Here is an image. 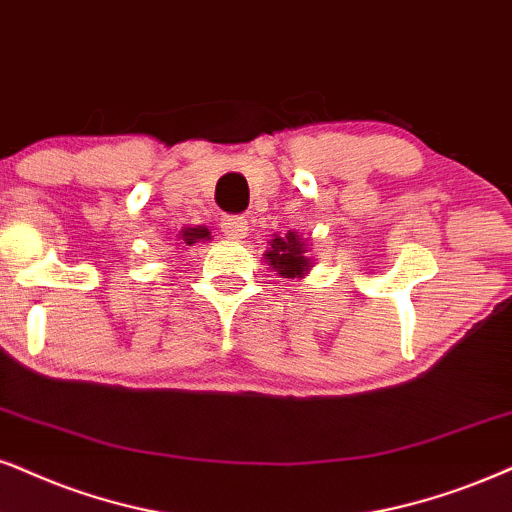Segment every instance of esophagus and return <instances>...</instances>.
<instances>
[{
	"mask_svg": "<svg viewBox=\"0 0 512 512\" xmlns=\"http://www.w3.org/2000/svg\"><path fill=\"white\" fill-rule=\"evenodd\" d=\"M219 226H222V234L226 238H234V241H241L248 234V219L245 217H224Z\"/></svg>",
	"mask_w": 512,
	"mask_h": 512,
	"instance_id": "obj_1",
	"label": "esophagus"
}]
</instances>
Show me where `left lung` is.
Listing matches in <instances>:
<instances>
[{
  "label": "left lung",
  "mask_w": 512,
  "mask_h": 512,
  "mask_svg": "<svg viewBox=\"0 0 512 512\" xmlns=\"http://www.w3.org/2000/svg\"><path fill=\"white\" fill-rule=\"evenodd\" d=\"M264 260L271 271L283 278H304L314 267V260L309 257V241L295 229L283 236L274 234V238H269V250L264 252Z\"/></svg>",
  "instance_id": "1"
}]
</instances>
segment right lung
<instances>
[{"instance_id": "add662e5", "label": "right lung", "mask_w": 512, "mask_h": 512, "mask_svg": "<svg viewBox=\"0 0 512 512\" xmlns=\"http://www.w3.org/2000/svg\"><path fill=\"white\" fill-rule=\"evenodd\" d=\"M210 229L208 226H184L179 231V241L184 245H193V243H205L210 241ZM179 245V243H177Z\"/></svg>"}]
</instances>
